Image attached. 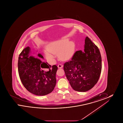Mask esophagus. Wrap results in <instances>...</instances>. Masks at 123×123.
Returning a JSON list of instances; mask_svg holds the SVG:
<instances>
[{"label": "esophagus", "mask_w": 123, "mask_h": 123, "mask_svg": "<svg viewBox=\"0 0 123 123\" xmlns=\"http://www.w3.org/2000/svg\"><path fill=\"white\" fill-rule=\"evenodd\" d=\"M63 67V65L61 64H59L58 65V68H62Z\"/></svg>", "instance_id": "1"}]
</instances>
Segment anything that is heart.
I'll return each instance as SVG.
<instances>
[{"instance_id":"1","label":"heart","mask_w":123,"mask_h":123,"mask_svg":"<svg viewBox=\"0 0 123 123\" xmlns=\"http://www.w3.org/2000/svg\"><path fill=\"white\" fill-rule=\"evenodd\" d=\"M47 50L44 51L46 58L50 61L54 59V55L58 54L59 59L68 60L73 56L75 52V44L67 39H63L53 41L47 46Z\"/></svg>"}]
</instances>
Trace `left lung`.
<instances>
[{
    "instance_id": "left-lung-1",
    "label": "left lung",
    "mask_w": 123,
    "mask_h": 123,
    "mask_svg": "<svg viewBox=\"0 0 123 123\" xmlns=\"http://www.w3.org/2000/svg\"><path fill=\"white\" fill-rule=\"evenodd\" d=\"M101 67L99 49L86 37L84 51H76L71 60L64 63V70L74 90L86 92L93 88L98 82Z\"/></svg>"
}]
</instances>
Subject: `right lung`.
I'll return each instance as SVG.
<instances>
[{"label":"right lung","instance_id":"obj_1","mask_svg":"<svg viewBox=\"0 0 123 123\" xmlns=\"http://www.w3.org/2000/svg\"><path fill=\"white\" fill-rule=\"evenodd\" d=\"M29 47L24 48L20 54L18 70L21 81L26 89L36 95H45L51 93L56 84V74L58 67L43 62L41 53L39 58L31 55Z\"/></svg>","mask_w":123,"mask_h":123}]
</instances>
